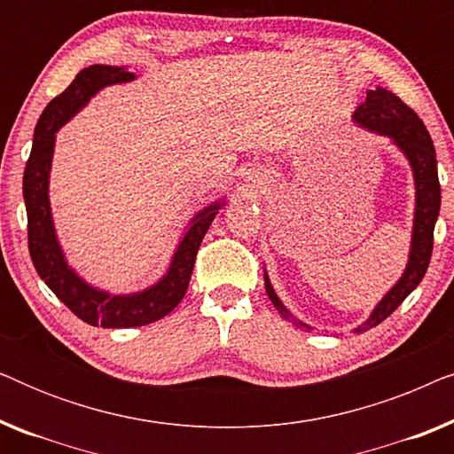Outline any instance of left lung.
Here are the masks:
<instances>
[{
	"label": "left lung",
	"instance_id": "left-lung-1",
	"mask_svg": "<svg viewBox=\"0 0 454 454\" xmlns=\"http://www.w3.org/2000/svg\"><path fill=\"white\" fill-rule=\"evenodd\" d=\"M353 121L359 128L374 132L378 136H387L399 151L405 154L413 171L415 184V213H413V231H411V247H409V260L405 270L399 281L393 285V289L387 291V295L378 301V306L372 309L368 320L362 322L353 333L370 331L387 320L396 308L405 301V297L418 287L424 278L427 264L432 258L434 244V225H436L440 213V182H438V165L434 142L427 134L424 121L411 107H407L395 92L376 86L374 90H368L365 101L359 105L353 114ZM264 287L269 294L272 306L278 309V314L285 320H291L295 326L312 331V326L306 322L297 320L278 295L272 289L269 272L264 270Z\"/></svg>",
	"mask_w": 454,
	"mask_h": 454
}]
</instances>
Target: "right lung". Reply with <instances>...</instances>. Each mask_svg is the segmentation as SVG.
Returning <instances> with one entry per match:
<instances>
[{
    "mask_svg": "<svg viewBox=\"0 0 454 454\" xmlns=\"http://www.w3.org/2000/svg\"><path fill=\"white\" fill-rule=\"evenodd\" d=\"M132 80H136V74L120 66L95 64L80 70L74 82L47 105L36 121L33 151H30L22 179L28 219V252L36 272L80 320L103 328L145 326L173 312L188 291L200 241L207 235L210 223L219 215L221 207H225V200H219L196 213L185 227L184 238L179 239L165 275L151 287L136 291V294L115 295L92 287L67 264L58 233H55L51 202H49L55 134L105 86L132 82Z\"/></svg>",
    "mask_w": 454,
    "mask_h": 454,
    "instance_id": "obj_1",
    "label": "right lung"
}]
</instances>
